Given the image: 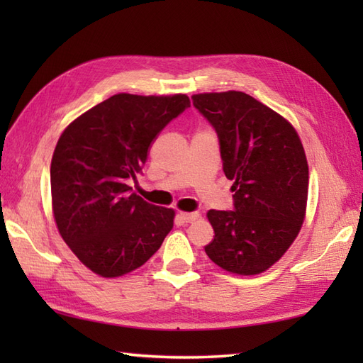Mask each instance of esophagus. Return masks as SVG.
Here are the masks:
<instances>
[{
    "instance_id": "obj_1",
    "label": "esophagus",
    "mask_w": 363,
    "mask_h": 363,
    "mask_svg": "<svg viewBox=\"0 0 363 363\" xmlns=\"http://www.w3.org/2000/svg\"><path fill=\"white\" fill-rule=\"evenodd\" d=\"M177 217H179L184 223H194L199 218V213L198 212H179L177 213Z\"/></svg>"
}]
</instances>
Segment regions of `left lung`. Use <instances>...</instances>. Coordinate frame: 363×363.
I'll return each mask as SVG.
<instances>
[{
	"mask_svg": "<svg viewBox=\"0 0 363 363\" xmlns=\"http://www.w3.org/2000/svg\"><path fill=\"white\" fill-rule=\"evenodd\" d=\"M220 138L234 212L209 211V259L233 274L267 272L295 242L306 218L309 165L291 123L245 91L191 96Z\"/></svg>",
	"mask_w": 363,
	"mask_h": 363,
	"instance_id": "obj_1",
	"label": "left lung"
}]
</instances>
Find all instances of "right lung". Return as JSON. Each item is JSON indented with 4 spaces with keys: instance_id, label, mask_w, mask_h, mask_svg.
<instances>
[{
    "instance_id": "1",
    "label": "right lung",
    "mask_w": 363,
    "mask_h": 363,
    "mask_svg": "<svg viewBox=\"0 0 363 363\" xmlns=\"http://www.w3.org/2000/svg\"><path fill=\"white\" fill-rule=\"evenodd\" d=\"M190 99L184 94H117L74 118L51 159L54 221L68 248L95 274L142 267L173 228L174 211L130 194L151 143Z\"/></svg>"
}]
</instances>
